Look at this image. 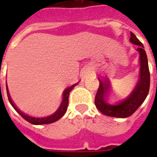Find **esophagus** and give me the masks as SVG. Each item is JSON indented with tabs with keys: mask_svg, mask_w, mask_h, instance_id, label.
<instances>
[{
	"mask_svg": "<svg viewBox=\"0 0 157 157\" xmlns=\"http://www.w3.org/2000/svg\"><path fill=\"white\" fill-rule=\"evenodd\" d=\"M87 74H88V72H86H86L84 73V75H85V76H87Z\"/></svg>",
	"mask_w": 157,
	"mask_h": 157,
	"instance_id": "obj_1",
	"label": "esophagus"
}]
</instances>
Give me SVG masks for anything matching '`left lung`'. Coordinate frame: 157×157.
I'll return each mask as SVG.
<instances>
[{"label": "left lung", "mask_w": 157, "mask_h": 157, "mask_svg": "<svg viewBox=\"0 0 157 157\" xmlns=\"http://www.w3.org/2000/svg\"><path fill=\"white\" fill-rule=\"evenodd\" d=\"M130 42L139 45L137 50L139 52L140 59V74L139 80L134 91L124 100L117 103H111L107 100L108 84L98 78L99 87L96 94L94 103L103 114L108 117L125 118L130 117L144 102L148 94L150 88V71L148 62L144 45L133 33H130Z\"/></svg>", "instance_id": "obj_1"}]
</instances>
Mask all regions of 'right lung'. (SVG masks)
I'll list each match as a JSON object with an SVG mask.
<instances>
[{
    "mask_svg": "<svg viewBox=\"0 0 157 157\" xmlns=\"http://www.w3.org/2000/svg\"><path fill=\"white\" fill-rule=\"evenodd\" d=\"M77 84H75L73 86H71V87L66 89L64 90L63 94V101H62V103L60 105V107L58 110H57L56 112H54V114L51 115V116H49V117H42V118H40V117H31V116H28L25 113H23L21 111L17 108V107L15 106V104L13 103V102L12 101L10 98V93H9L8 88H7V85H6V90H7V96H8V99L10 101V104L12 105V107L16 110V112H18V114L20 115L21 117H23V119H25L27 121H28L31 124H50V123H54V122L57 121L58 120H59L67 112V106H68V96L70 92L71 91V90L76 86Z\"/></svg>",
    "mask_w": 157,
    "mask_h": 157,
    "instance_id": "1",
    "label": "right lung"
}]
</instances>
